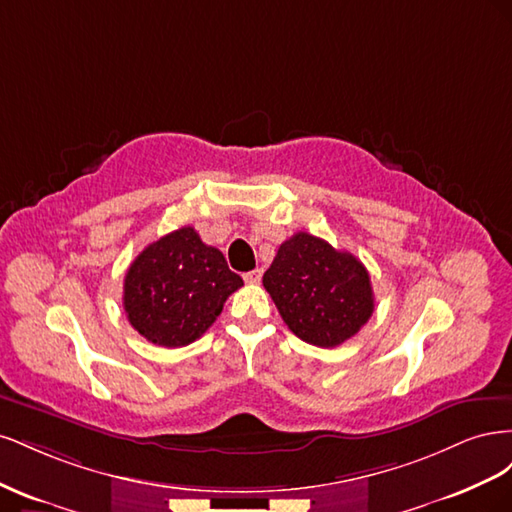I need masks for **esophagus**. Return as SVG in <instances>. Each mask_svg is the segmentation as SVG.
I'll return each mask as SVG.
<instances>
[{
	"instance_id": "esophagus-1",
	"label": "esophagus",
	"mask_w": 512,
	"mask_h": 512,
	"mask_svg": "<svg viewBox=\"0 0 512 512\" xmlns=\"http://www.w3.org/2000/svg\"><path fill=\"white\" fill-rule=\"evenodd\" d=\"M260 277H262V271H260V269H254V271H247V273H243V280H245L247 284H258V282H260Z\"/></svg>"
}]
</instances>
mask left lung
Returning a JSON list of instances; mask_svg holds the SVG:
<instances>
[{
	"label": "left lung",
	"instance_id": "left-lung-1",
	"mask_svg": "<svg viewBox=\"0 0 512 512\" xmlns=\"http://www.w3.org/2000/svg\"><path fill=\"white\" fill-rule=\"evenodd\" d=\"M288 329L303 342L335 348L374 314V290L363 262L309 232L277 250L262 277Z\"/></svg>",
	"mask_w": 512,
	"mask_h": 512
}]
</instances>
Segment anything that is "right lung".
Returning <instances> with one entry per match:
<instances>
[{"label":"right lung","instance_id":"right-lung-1","mask_svg":"<svg viewBox=\"0 0 512 512\" xmlns=\"http://www.w3.org/2000/svg\"><path fill=\"white\" fill-rule=\"evenodd\" d=\"M241 286L218 247L205 245L192 226H183L134 258L123 280V309L147 342L181 348L211 327Z\"/></svg>","mask_w":512,"mask_h":512}]
</instances>
